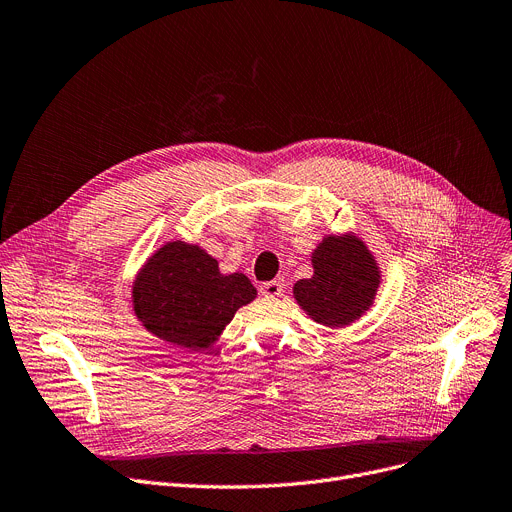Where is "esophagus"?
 <instances>
[{"label": "esophagus", "instance_id": "obj_1", "mask_svg": "<svg viewBox=\"0 0 512 512\" xmlns=\"http://www.w3.org/2000/svg\"><path fill=\"white\" fill-rule=\"evenodd\" d=\"M284 280H272V282H265V284H261V294L263 297H267V299H276V297H282V292H284Z\"/></svg>", "mask_w": 512, "mask_h": 512}]
</instances>
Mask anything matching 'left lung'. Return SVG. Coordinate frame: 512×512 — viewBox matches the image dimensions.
<instances>
[{"label": "left lung", "instance_id": "8db88e82", "mask_svg": "<svg viewBox=\"0 0 512 512\" xmlns=\"http://www.w3.org/2000/svg\"><path fill=\"white\" fill-rule=\"evenodd\" d=\"M313 276L292 286L294 301L321 326L346 328L363 317L382 284L380 265L355 232L326 234L311 253Z\"/></svg>", "mask_w": 512, "mask_h": 512}]
</instances>
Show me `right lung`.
I'll return each instance as SVG.
<instances>
[{
  "mask_svg": "<svg viewBox=\"0 0 512 512\" xmlns=\"http://www.w3.org/2000/svg\"><path fill=\"white\" fill-rule=\"evenodd\" d=\"M255 297L245 274H222L205 249L184 240L161 245L132 282V309L145 330L191 351L211 348Z\"/></svg>",
  "mask_w": 512,
  "mask_h": 512,
  "instance_id": "1",
  "label": "right lung"
}]
</instances>
